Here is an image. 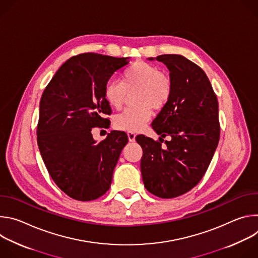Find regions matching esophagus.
Listing matches in <instances>:
<instances>
[{
  "label": "esophagus",
  "instance_id": "obj_1",
  "mask_svg": "<svg viewBox=\"0 0 258 258\" xmlns=\"http://www.w3.org/2000/svg\"><path fill=\"white\" fill-rule=\"evenodd\" d=\"M127 137H128V141L130 142H135L136 140V134L134 132H128L127 133Z\"/></svg>",
  "mask_w": 258,
  "mask_h": 258
}]
</instances>
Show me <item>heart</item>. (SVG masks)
<instances>
[{
    "mask_svg": "<svg viewBox=\"0 0 258 258\" xmlns=\"http://www.w3.org/2000/svg\"><path fill=\"white\" fill-rule=\"evenodd\" d=\"M138 90L135 108H127L114 117V126L125 132H138L152 117V108L161 109L168 102L172 82L159 67L139 61L130 66L118 80H109L104 87V98L109 106L119 109L127 92Z\"/></svg>",
    "mask_w": 258,
    "mask_h": 258,
    "instance_id": "b5f03b06",
    "label": "heart"
}]
</instances>
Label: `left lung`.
<instances>
[{
    "label": "left lung",
    "mask_w": 258,
    "mask_h": 258,
    "mask_svg": "<svg viewBox=\"0 0 258 258\" xmlns=\"http://www.w3.org/2000/svg\"><path fill=\"white\" fill-rule=\"evenodd\" d=\"M148 60L169 70L171 96L152 127L170 140L162 147L151 138H136L143 149L141 172L150 193L174 198L193 189L210 164L219 141L218 103L205 72L186 57L166 54Z\"/></svg>",
    "instance_id": "obj_1"
}]
</instances>
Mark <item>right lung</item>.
Segmentation results:
<instances>
[{"mask_svg": "<svg viewBox=\"0 0 258 258\" xmlns=\"http://www.w3.org/2000/svg\"><path fill=\"white\" fill-rule=\"evenodd\" d=\"M127 58L85 53L68 59L45 89L40 102L38 146L56 185L69 197L91 201L111 186L127 136L112 131L97 143L92 128L111 113L104 87Z\"/></svg>", "mask_w": 258, "mask_h": 258, "instance_id": "1", "label": "right lung"}]
</instances>
